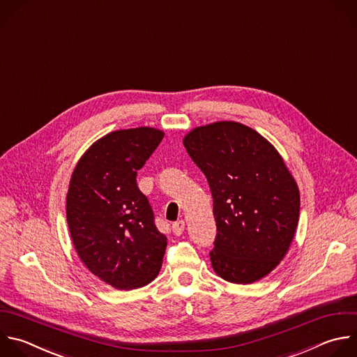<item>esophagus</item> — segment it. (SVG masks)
Instances as JSON below:
<instances>
[{"label": "esophagus", "instance_id": "esophagus-1", "mask_svg": "<svg viewBox=\"0 0 357 357\" xmlns=\"http://www.w3.org/2000/svg\"><path fill=\"white\" fill-rule=\"evenodd\" d=\"M183 229H185V221H183V220L175 221V222L172 224V231H174L175 235H181V234L183 232Z\"/></svg>", "mask_w": 357, "mask_h": 357}]
</instances>
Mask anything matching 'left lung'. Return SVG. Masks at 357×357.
<instances>
[{"instance_id":"left-lung-1","label":"left lung","mask_w":357,"mask_h":357,"mask_svg":"<svg viewBox=\"0 0 357 357\" xmlns=\"http://www.w3.org/2000/svg\"><path fill=\"white\" fill-rule=\"evenodd\" d=\"M183 146L213 196L214 272L240 284L262 279L287 254L298 224L300 192L283 158L259 133L236 122L196 128Z\"/></svg>"}]
</instances>
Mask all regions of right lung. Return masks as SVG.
Listing matches in <instances>:
<instances>
[{
    "label": "right lung",
    "instance_id": "1",
    "mask_svg": "<svg viewBox=\"0 0 357 357\" xmlns=\"http://www.w3.org/2000/svg\"><path fill=\"white\" fill-rule=\"evenodd\" d=\"M162 137L153 128L112 132L86 150L70 181L66 213L75 251L119 290L149 284L162 265L167 236L136 181Z\"/></svg>",
    "mask_w": 357,
    "mask_h": 357
}]
</instances>
